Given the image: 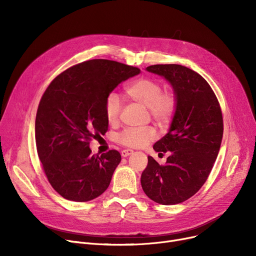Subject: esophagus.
I'll return each mask as SVG.
<instances>
[{"instance_id": "obj_1", "label": "esophagus", "mask_w": 256, "mask_h": 256, "mask_svg": "<svg viewBox=\"0 0 256 256\" xmlns=\"http://www.w3.org/2000/svg\"><path fill=\"white\" fill-rule=\"evenodd\" d=\"M132 152H132V150H124L121 152V156H122L124 158H126V156H130Z\"/></svg>"}]
</instances>
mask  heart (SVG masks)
I'll use <instances>...</instances> for the list:
<instances>
[{
  "instance_id": "1",
  "label": "heart",
  "mask_w": 256,
  "mask_h": 256,
  "mask_svg": "<svg viewBox=\"0 0 256 256\" xmlns=\"http://www.w3.org/2000/svg\"><path fill=\"white\" fill-rule=\"evenodd\" d=\"M162 86L152 78H142L134 80L124 89L126 98L148 108L150 116L158 121L165 122L169 120L176 109V98L172 93H160ZM120 111V100L116 94H111L106 98L104 112L106 120L115 124ZM156 137V130L152 128H128L118 136L120 143L128 147L138 148L146 145Z\"/></svg>"
}]
</instances>
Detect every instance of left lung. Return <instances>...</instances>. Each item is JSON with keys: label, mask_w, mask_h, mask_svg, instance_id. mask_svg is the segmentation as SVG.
Returning <instances> with one entry per match:
<instances>
[{"label": "left lung", "mask_w": 256, "mask_h": 256, "mask_svg": "<svg viewBox=\"0 0 256 256\" xmlns=\"http://www.w3.org/2000/svg\"><path fill=\"white\" fill-rule=\"evenodd\" d=\"M146 70L171 85L176 109L167 134L154 145L156 152L170 156L162 166L148 156L141 186L154 202L178 204L196 194L208 176L221 146L222 112L208 83L194 70L178 64H156Z\"/></svg>", "instance_id": "left-lung-1"}]
</instances>
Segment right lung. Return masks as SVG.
<instances>
[{
    "label": "right lung",
    "mask_w": 256,
    "mask_h": 256,
    "mask_svg": "<svg viewBox=\"0 0 256 256\" xmlns=\"http://www.w3.org/2000/svg\"><path fill=\"white\" fill-rule=\"evenodd\" d=\"M140 72L115 61L89 60L60 74L44 93L35 121L37 152L63 198L85 202L108 189L121 156L117 150L91 154L89 141L108 130L110 93Z\"/></svg>",
    "instance_id": "add662e5"
}]
</instances>
